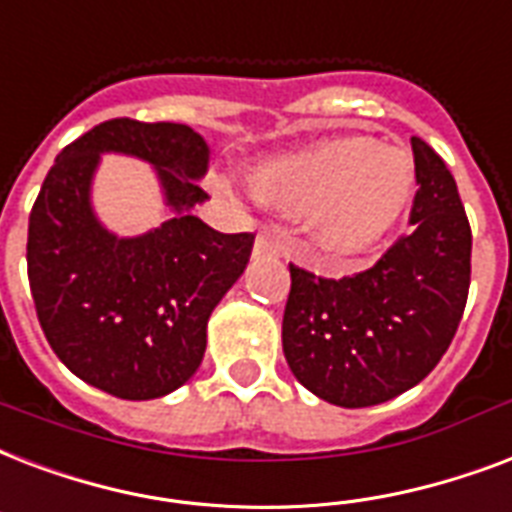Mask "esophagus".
Masks as SVG:
<instances>
[{
	"mask_svg": "<svg viewBox=\"0 0 512 512\" xmlns=\"http://www.w3.org/2000/svg\"><path fill=\"white\" fill-rule=\"evenodd\" d=\"M253 256L256 259H264V256H280V243L272 232H259L256 237V245H253Z\"/></svg>",
	"mask_w": 512,
	"mask_h": 512,
	"instance_id": "esophagus-1",
	"label": "esophagus"
}]
</instances>
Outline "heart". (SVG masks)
I'll use <instances>...</instances> for the list:
<instances>
[{"label":"heart","instance_id":"1","mask_svg":"<svg viewBox=\"0 0 512 512\" xmlns=\"http://www.w3.org/2000/svg\"><path fill=\"white\" fill-rule=\"evenodd\" d=\"M253 192L285 216L312 213L320 248L344 259L398 224L414 192V168L400 149L371 138H331L267 162Z\"/></svg>","mask_w":512,"mask_h":512}]
</instances>
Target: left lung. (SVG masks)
I'll use <instances>...</instances> for the list:
<instances>
[{
	"instance_id": "left-lung-1",
	"label": "left lung",
	"mask_w": 512,
	"mask_h": 512,
	"mask_svg": "<svg viewBox=\"0 0 512 512\" xmlns=\"http://www.w3.org/2000/svg\"><path fill=\"white\" fill-rule=\"evenodd\" d=\"M417 194L411 232L374 267L320 277L291 264L283 352L293 376L344 408L411 390L449 350L470 291L473 232L446 162L411 138Z\"/></svg>"
}]
</instances>
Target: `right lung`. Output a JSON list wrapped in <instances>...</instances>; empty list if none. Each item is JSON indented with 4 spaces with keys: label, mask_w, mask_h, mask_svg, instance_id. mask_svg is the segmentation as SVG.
Segmentation results:
<instances>
[{
    "label": "right lung",
    "mask_w": 512,
    "mask_h": 512,
    "mask_svg": "<svg viewBox=\"0 0 512 512\" xmlns=\"http://www.w3.org/2000/svg\"><path fill=\"white\" fill-rule=\"evenodd\" d=\"M101 151L152 161L177 216L141 238H114L89 211ZM208 144L178 122H101L58 154L29 216V285L39 326L71 374L122 400L162 398L189 382L205 326L243 275L253 235L192 216L208 192Z\"/></svg>",
    "instance_id": "right-lung-1"
}]
</instances>
